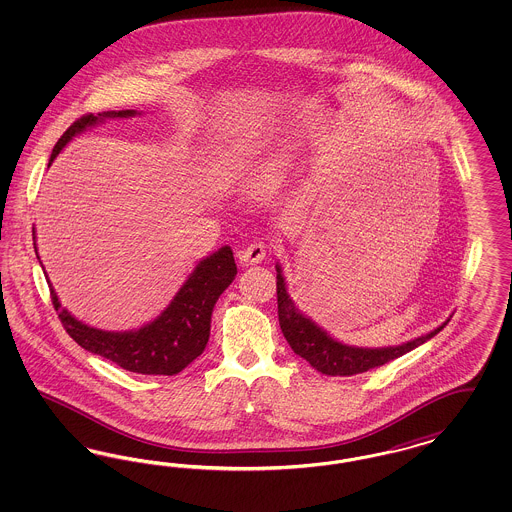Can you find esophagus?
<instances>
[{"instance_id":"esophagus-1","label":"esophagus","mask_w":512,"mask_h":512,"mask_svg":"<svg viewBox=\"0 0 512 512\" xmlns=\"http://www.w3.org/2000/svg\"><path fill=\"white\" fill-rule=\"evenodd\" d=\"M267 245L261 240H253L251 244L245 245L242 251H238V259L242 265H257L265 259Z\"/></svg>"}]
</instances>
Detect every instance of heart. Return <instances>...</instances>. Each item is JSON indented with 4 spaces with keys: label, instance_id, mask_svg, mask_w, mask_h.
<instances>
[{
    "label": "heart",
    "instance_id": "obj_1",
    "mask_svg": "<svg viewBox=\"0 0 512 512\" xmlns=\"http://www.w3.org/2000/svg\"><path fill=\"white\" fill-rule=\"evenodd\" d=\"M255 169V163L251 161L247 149L244 147H228L222 149L219 155L213 159L209 167V180L219 186H230L238 180L245 178Z\"/></svg>",
    "mask_w": 512,
    "mask_h": 512
}]
</instances>
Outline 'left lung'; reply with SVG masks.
<instances>
[{
  "mask_svg": "<svg viewBox=\"0 0 512 512\" xmlns=\"http://www.w3.org/2000/svg\"><path fill=\"white\" fill-rule=\"evenodd\" d=\"M276 295H278L280 328L284 338L290 343L293 353L303 357L309 365L317 368L318 372L328 376H353V374L366 372L370 368L386 365L393 359L413 351L414 347L422 345L424 341L432 340L449 322L447 318L432 332L401 345L357 347V345H347L332 338L324 328L318 326L317 322H313L295 307L288 293L286 278L282 274L280 263H276Z\"/></svg>",
  "mask_w": 512,
  "mask_h": 512,
  "instance_id": "obj_1",
  "label": "left lung"
}]
</instances>
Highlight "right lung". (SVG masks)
Here are the masks:
<instances>
[{"mask_svg": "<svg viewBox=\"0 0 512 512\" xmlns=\"http://www.w3.org/2000/svg\"><path fill=\"white\" fill-rule=\"evenodd\" d=\"M136 115L140 113H136L134 109H126L80 117L59 138V142L51 151L49 163H53V159L74 136L86 132L88 128H94L96 124L107 119H128ZM32 236L34 251H38L34 230ZM236 274L238 268L234 263V253L230 245H222L215 253H211L195 265L188 280L182 284V288L172 297L171 303L165 307V311H161L159 317L153 318L151 322L136 330L124 332L99 330L74 318L67 309L61 307V301L49 282L48 274L46 278L53 307L59 313L67 334L80 347L103 359H109L111 363L130 372L172 376L184 370L203 353L211 334V315L215 303L219 301L220 293L232 284Z\"/></svg>", "mask_w": 512, "mask_h": 512, "instance_id": "add662e5", "label": "right lung"}]
</instances>
